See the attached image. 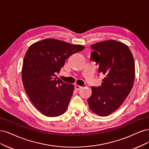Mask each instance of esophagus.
I'll use <instances>...</instances> for the list:
<instances>
[{
    "instance_id": "esophagus-1",
    "label": "esophagus",
    "mask_w": 149,
    "mask_h": 149,
    "mask_svg": "<svg viewBox=\"0 0 149 149\" xmlns=\"http://www.w3.org/2000/svg\"><path fill=\"white\" fill-rule=\"evenodd\" d=\"M75 88L77 90H79L82 88V87H81V86H79V85H76L75 86Z\"/></svg>"
}]
</instances>
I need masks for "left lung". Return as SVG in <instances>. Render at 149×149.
Here are the masks:
<instances>
[{
	"label": "left lung",
	"instance_id": "obj_1",
	"mask_svg": "<svg viewBox=\"0 0 149 149\" xmlns=\"http://www.w3.org/2000/svg\"><path fill=\"white\" fill-rule=\"evenodd\" d=\"M90 59L99 64V73L104 75L102 85L92 87L88 99L91 111L107 116L119 108L130 93L135 77L133 56L127 45L114 40L90 46Z\"/></svg>",
	"mask_w": 149,
	"mask_h": 149
}]
</instances>
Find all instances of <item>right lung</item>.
<instances>
[{
	"instance_id": "right-lung-1",
	"label": "right lung",
	"mask_w": 149,
	"mask_h": 149,
	"mask_svg": "<svg viewBox=\"0 0 149 149\" xmlns=\"http://www.w3.org/2000/svg\"><path fill=\"white\" fill-rule=\"evenodd\" d=\"M85 47L56 39H45L31 45L24 58L22 78L27 95L46 116L65 113L73 94L74 85L57 79L67 59Z\"/></svg>"
}]
</instances>
